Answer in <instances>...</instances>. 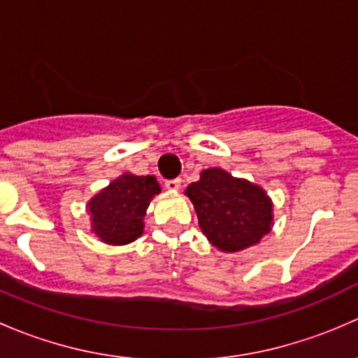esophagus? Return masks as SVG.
<instances>
[{"label":"esophagus","mask_w":358,"mask_h":358,"mask_svg":"<svg viewBox=\"0 0 358 358\" xmlns=\"http://www.w3.org/2000/svg\"><path fill=\"white\" fill-rule=\"evenodd\" d=\"M180 183H182V180H180V178L166 180L164 187H166V189H168V190H171V192H175V190L180 189Z\"/></svg>","instance_id":"34e87169"}]
</instances>
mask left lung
I'll return each instance as SVG.
<instances>
[{"instance_id":"8db88e82","label":"left lung","mask_w":358,"mask_h":358,"mask_svg":"<svg viewBox=\"0 0 358 358\" xmlns=\"http://www.w3.org/2000/svg\"><path fill=\"white\" fill-rule=\"evenodd\" d=\"M185 194L194 202L204 236L222 251H243L270 232L272 202L266 194L223 169H204Z\"/></svg>"}]
</instances>
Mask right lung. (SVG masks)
Segmentation results:
<instances>
[{
  "label": "right lung",
  "instance_id": "1",
  "mask_svg": "<svg viewBox=\"0 0 358 358\" xmlns=\"http://www.w3.org/2000/svg\"><path fill=\"white\" fill-rule=\"evenodd\" d=\"M159 192L154 176H119L90 201L93 232L107 244L133 243L142 236L147 206Z\"/></svg>",
  "mask_w": 358,
  "mask_h": 358
}]
</instances>
